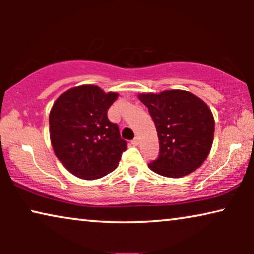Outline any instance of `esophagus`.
I'll list each match as a JSON object with an SVG mask.
<instances>
[{"mask_svg":"<svg viewBox=\"0 0 254 254\" xmlns=\"http://www.w3.org/2000/svg\"><path fill=\"white\" fill-rule=\"evenodd\" d=\"M138 141H140V138H138V137L136 136V137H135V138H134V140H131V142H130V143H131V144H133V145H138Z\"/></svg>","mask_w":254,"mask_h":254,"instance_id":"34e87169","label":"esophagus"}]
</instances>
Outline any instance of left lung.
Segmentation results:
<instances>
[{
	"label": "left lung",
	"instance_id": "1",
	"mask_svg": "<svg viewBox=\"0 0 254 254\" xmlns=\"http://www.w3.org/2000/svg\"><path fill=\"white\" fill-rule=\"evenodd\" d=\"M159 140L158 158L150 170L168 178H182L200 168L209 155L215 121L207 104L185 90L141 93Z\"/></svg>",
	"mask_w": 254,
	"mask_h": 254
}]
</instances>
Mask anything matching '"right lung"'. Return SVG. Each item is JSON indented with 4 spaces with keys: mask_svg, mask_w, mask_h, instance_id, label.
Instances as JSON below:
<instances>
[{
    "mask_svg": "<svg viewBox=\"0 0 254 254\" xmlns=\"http://www.w3.org/2000/svg\"><path fill=\"white\" fill-rule=\"evenodd\" d=\"M118 98L97 85H79L57 99L50 113V134L54 152L71 175L93 180L118 168L127 142L107 111Z\"/></svg>",
    "mask_w": 254,
    "mask_h": 254,
    "instance_id": "right-lung-1",
    "label": "right lung"
}]
</instances>
